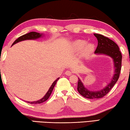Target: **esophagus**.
I'll return each instance as SVG.
<instances>
[{"mask_svg": "<svg viewBox=\"0 0 130 130\" xmlns=\"http://www.w3.org/2000/svg\"><path fill=\"white\" fill-rule=\"evenodd\" d=\"M71 74L72 72L71 71H70V70H67V71L65 72V74L67 76H70L71 75Z\"/></svg>", "mask_w": 130, "mask_h": 130, "instance_id": "obj_1", "label": "esophagus"}]
</instances>
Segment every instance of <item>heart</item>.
Wrapping results in <instances>:
<instances>
[{"mask_svg": "<svg viewBox=\"0 0 130 130\" xmlns=\"http://www.w3.org/2000/svg\"><path fill=\"white\" fill-rule=\"evenodd\" d=\"M71 46L75 52L81 51L83 56H88L92 54L94 50L95 45L92 42L86 43L84 40H76L72 42Z\"/></svg>", "mask_w": 130, "mask_h": 130, "instance_id": "b5f03b06", "label": "heart"}]
</instances>
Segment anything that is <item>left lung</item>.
<instances>
[{
    "instance_id": "1",
    "label": "left lung",
    "mask_w": 130,
    "mask_h": 130,
    "mask_svg": "<svg viewBox=\"0 0 130 130\" xmlns=\"http://www.w3.org/2000/svg\"><path fill=\"white\" fill-rule=\"evenodd\" d=\"M94 35L98 40V45L94 54L96 55H106L111 57L113 60L114 74L110 80V82L107 86L99 90H90L85 88L84 84L78 78L77 90L83 97L89 99H100L105 96L109 93L113 86L118 81L120 75L122 67V56L119 51L118 45L109 38L94 33Z\"/></svg>"
}]
</instances>
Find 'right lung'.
I'll return each mask as SVG.
<instances>
[{"mask_svg": "<svg viewBox=\"0 0 130 130\" xmlns=\"http://www.w3.org/2000/svg\"><path fill=\"white\" fill-rule=\"evenodd\" d=\"M44 35L42 33H37L35 32V31H31V32H30L29 33H27L26 35H24L22 36H21L19 38H18V39H17L15 41L13 44H12V46L15 44L17 43H18L19 42H21L22 41H24V40H37L38 39H40L41 37H43ZM60 78H57V79L55 80V81L52 83V85H51V87L50 88V89H48V90L46 93L45 94V95L41 99L39 100L36 101H26L27 103L33 104H41L45 102V101L47 100L48 99V98L50 97V96L51 94V93L52 92L53 89H54V87L56 85V82L57 80H59V79Z\"/></svg>", "mask_w": 130, "mask_h": 130, "instance_id": "right-lung-1", "label": "right lung"}]
</instances>
